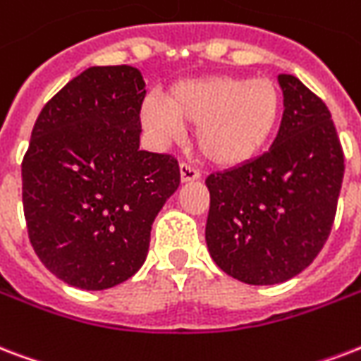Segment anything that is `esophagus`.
<instances>
[{
  "label": "esophagus",
  "instance_id": "1",
  "mask_svg": "<svg viewBox=\"0 0 361 361\" xmlns=\"http://www.w3.org/2000/svg\"><path fill=\"white\" fill-rule=\"evenodd\" d=\"M180 174H181V181L183 183H189V181H195L200 178V172L191 164H187V162H181L180 164Z\"/></svg>",
  "mask_w": 361,
  "mask_h": 361
}]
</instances>
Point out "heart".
Wrapping results in <instances>:
<instances>
[{"instance_id":"heart-1","label":"heart","mask_w":361,"mask_h":361,"mask_svg":"<svg viewBox=\"0 0 361 361\" xmlns=\"http://www.w3.org/2000/svg\"><path fill=\"white\" fill-rule=\"evenodd\" d=\"M282 114L280 89L269 79L212 75L178 82L164 104L147 98L142 121L162 142L197 126L195 142L206 161L235 169L252 161L276 130Z\"/></svg>"}]
</instances>
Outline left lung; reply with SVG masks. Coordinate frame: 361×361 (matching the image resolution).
<instances>
[{"label":"left lung","instance_id":"obj_1","mask_svg":"<svg viewBox=\"0 0 361 361\" xmlns=\"http://www.w3.org/2000/svg\"><path fill=\"white\" fill-rule=\"evenodd\" d=\"M284 115L271 149L206 178V244L244 284L293 279L320 254L334 227L345 155L331 114L297 77L279 75Z\"/></svg>","mask_w":361,"mask_h":361}]
</instances>
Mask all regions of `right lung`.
Returning <instances> with one entry per match:
<instances>
[{
	"mask_svg": "<svg viewBox=\"0 0 361 361\" xmlns=\"http://www.w3.org/2000/svg\"><path fill=\"white\" fill-rule=\"evenodd\" d=\"M142 73L94 66L47 102L22 161L27 236L66 284L107 290L136 274L151 225L180 185L172 155L140 149Z\"/></svg>",
	"mask_w": 361,
	"mask_h": 361,
	"instance_id": "obj_1",
	"label": "right lung"
}]
</instances>
